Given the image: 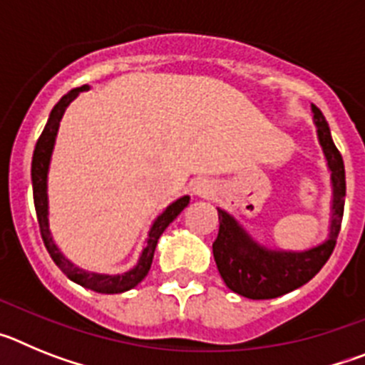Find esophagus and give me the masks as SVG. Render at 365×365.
Wrapping results in <instances>:
<instances>
[{"mask_svg":"<svg viewBox=\"0 0 365 365\" xmlns=\"http://www.w3.org/2000/svg\"><path fill=\"white\" fill-rule=\"evenodd\" d=\"M193 193L199 195V197H210L212 193H214V182L208 179H197L193 182Z\"/></svg>","mask_w":365,"mask_h":365,"instance_id":"1","label":"esophagus"}]
</instances>
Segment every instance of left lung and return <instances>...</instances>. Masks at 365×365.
<instances>
[{
	"label": "left lung",
	"instance_id": "1",
	"mask_svg": "<svg viewBox=\"0 0 365 365\" xmlns=\"http://www.w3.org/2000/svg\"><path fill=\"white\" fill-rule=\"evenodd\" d=\"M318 138L333 180V222L331 237L305 252H276L259 247L227 212H219V232L212 250L222 282L230 291L250 299H270L294 291L311 282L333 254L344 217L346 168L334 146L329 124L322 111L312 106Z\"/></svg>",
	"mask_w": 365,
	"mask_h": 365
}]
</instances>
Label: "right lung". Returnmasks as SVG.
<instances>
[{"mask_svg": "<svg viewBox=\"0 0 365 365\" xmlns=\"http://www.w3.org/2000/svg\"><path fill=\"white\" fill-rule=\"evenodd\" d=\"M86 89L87 86L71 89L67 95H63L62 98H60V102H58L53 108V111H51L49 120L45 124L43 131H41L40 138H38L36 148H34V155H32V195H34V208H36V217L38 225H40L41 240H43L45 248H47V252L51 254L53 261L58 265V269L62 270L67 278L73 279V282L78 283V285L86 287V289H91V291L100 292V294H118V292L130 291V289H133L135 285H138V283L146 278L148 270H150L151 267V261H153L155 247H157V241H159L160 234H163V232L166 230L168 225H170V222L188 206L190 197L185 195V197L177 199L175 202H172V205L168 206L166 210L157 217V221H155L153 227H151L150 235H148L143 256L138 259L137 267H135L133 270H130V272L118 274V276H104V274L93 272L89 274L76 269L71 261H67L66 257L62 256V252L58 250L53 237H51L49 221H47V170H49V160L51 153H53L54 138H56L58 133V125H60V120H62L63 113H66V108L76 98V95H78L80 91H86Z\"/></svg>", "mask_w": 365, "mask_h": 365, "instance_id": "1", "label": "right lung"}]
</instances>
